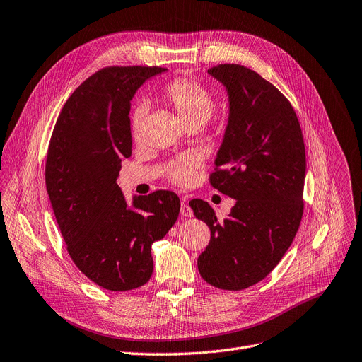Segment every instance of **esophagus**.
<instances>
[{"label":"esophagus","mask_w":362,"mask_h":362,"mask_svg":"<svg viewBox=\"0 0 362 362\" xmlns=\"http://www.w3.org/2000/svg\"><path fill=\"white\" fill-rule=\"evenodd\" d=\"M181 215L182 216H193V209L190 208V205L187 204L185 200L181 202Z\"/></svg>","instance_id":"1"}]
</instances>
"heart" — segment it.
I'll return each mask as SVG.
<instances>
[{"label": "heart", "mask_w": 362, "mask_h": 362, "mask_svg": "<svg viewBox=\"0 0 362 362\" xmlns=\"http://www.w3.org/2000/svg\"><path fill=\"white\" fill-rule=\"evenodd\" d=\"M162 98L173 108L187 127L204 126L215 111V100L211 90L192 78L182 77L172 80L163 89ZM144 117H146V108L142 105L132 110L131 131L135 138L139 136ZM196 166L197 160L193 156H181L168 165L166 173L172 182L184 185L192 180Z\"/></svg>", "instance_id": "b5f03b06"}]
</instances>
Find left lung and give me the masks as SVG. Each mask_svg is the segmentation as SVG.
I'll list each match as a JSON object with an SVG mask.
<instances>
[{
  "label": "left lung",
  "mask_w": 362,
  "mask_h": 362,
  "mask_svg": "<svg viewBox=\"0 0 362 362\" xmlns=\"http://www.w3.org/2000/svg\"><path fill=\"white\" fill-rule=\"evenodd\" d=\"M208 72L228 95V122L209 182L236 204L220 221L208 202H190L196 218L211 230L197 267L212 286L239 291L264 279L296 238L305 141L290 100L255 71L223 64Z\"/></svg>",
  "instance_id": "1"
}]
</instances>
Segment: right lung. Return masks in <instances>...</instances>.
<instances>
[{"label":"right lung","instance_id":"obj_1","mask_svg":"<svg viewBox=\"0 0 362 362\" xmlns=\"http://www.w3.org/2000/svg\"><path fill=\"white\" fill-rule=\"evenodd\" d=\"M162 66H107L84 80L56 120L46 162V187L72 262L92 282L129 291L153 274V242L180 214L175 193L135 196L117 185L132 154L131 100Z\"/></svg>","mask_w":362,"mask_h":362}]
</instances>
